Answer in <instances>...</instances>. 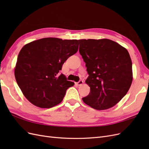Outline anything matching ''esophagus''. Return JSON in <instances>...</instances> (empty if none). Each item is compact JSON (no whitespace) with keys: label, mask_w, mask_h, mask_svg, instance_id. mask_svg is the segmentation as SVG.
I'll return each instance as SVG.
<instances>
[{"label":"esophagus","mask_w":149,"mask_h":149,"mask_svg":"<svg viewBox=\"0 0 149 149\" xmlns=\"http://www.w3.org/2000/svg\"><path fill=\"white\" fill-rule=\"evenodd\" d=\"M83 80H79L78 83H76V84L78 86H81V84H83Z\"/></svg>","instance_id":"esophagus-1"}]
</instances>
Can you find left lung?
Returning a JSON list of instances; mask_svg holds the SVG:
<instances>
[{
	"mask_svg": "<svg viewBox=\"0 0 149 149\" xmlns=\"http://www.w3.org/2000/svg\"><path fill=\"white\" fill-rule=\"evenodd\" d=\"M79 42V52L89 74L85 82L90 87L83 102L97 110L113 107L132 84V65L129 52L109 39H82Z\"/></svg>",
	"mask_w": 149,
	"mask_h": 149,
	"instance_id": "obj_1",
	"label": "left lung"
}]
</instances>
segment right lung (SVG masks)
<instances>
[{
	"label": "right lung",
	"instance_id": "right-lung-1",
	"mask_svg": "<svg viewBox=\"0 0 149 149\" xmlns=\"http://www.w3.org/2000/svg\"><path fill=\"white\" fill-rule=\"evenodd\" d=\"M77 40L44 38L21 49L15 68L16 81L33 105L50 108L60 104L74 84L59 74L65 61L78 52Z\"/></svg>",
	"mask_w": 149,
	"mask_h": 149
}]
</instances>
